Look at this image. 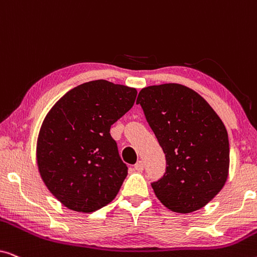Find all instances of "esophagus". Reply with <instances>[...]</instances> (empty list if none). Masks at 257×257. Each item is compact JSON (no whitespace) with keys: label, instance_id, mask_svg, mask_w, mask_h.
I'll list each match as a JSON object with an SVG mask.
<instances>
[{"label":"esophagus","instance_id":"1","mask_svg":"<svg viewBox=\"0 0 257 257\" xmlns=\"http://www.w3.org/2000/svg\"><path fill=\"white\" fill-rule=\"evenodd\" d=\"M135 170L137 172H143V170H144V163H143L142 160H139L138 163L135 165Z\"/></svg>","mask_w":257,"mask_h":257}]
</instances>
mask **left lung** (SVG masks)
<instances>
[{"label":"left lung","mask_w":257,"mask_h":257,"mask_svg":"<svg viewBox=\"0 0 257 257\" xmlns=\"http://www.w3.org/2000/svg\"><path fill=\"white\" fill-rule=\"evenodd\" d=\"M137 103L166 157L164 177L151 184L157 198L178 213L205 207L222 189L229 171L222 120L199 93L181 84L144 87Z\"/></svg>","instance_id":"obj_1"}]
</instances>
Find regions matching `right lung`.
<instances>
[{
    "mask_svg": "<svg viewBox=\"0 0 257 257\" xmlns=\"http://www.w3.org/2000/svg\"><path fill=\"white\" fill-rule=\"evenodd\" d=\"M136 97L133 87L98 79L73 87L48 112L37 139L38 171L69 209L94 212L118 194L127 166L110 128Z\"/></svg>",
    "mask_w": 257,
    "mask_h": 257,
    "instance_id": "obj_1",
    "label": "right lung"
}]
</instances>
